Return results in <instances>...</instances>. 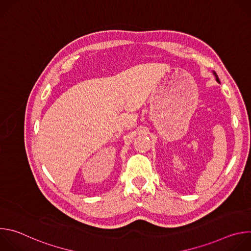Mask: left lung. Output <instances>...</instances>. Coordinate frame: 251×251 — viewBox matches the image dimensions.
Listing matches in <instances>:
<instances>
[{"instance_id": "obj_1", "label": "left lung", "mask_w": 251, "mask_h": 251, "mask_svg": "<svg viewBox=\"0 0 251 251\" xmlns=\"http://www.w3.org/2000/svg\"><path fill=\"white\" fill-rule=\"evenodd\" d=\"M213 75H214V76H216V79H217V81L220 83V79H219V77H218V75H217V74L216 73H214V71H213Z\"/></svg>"}]
</instances>
